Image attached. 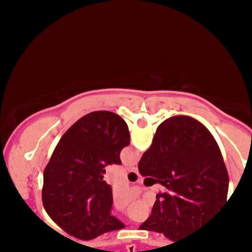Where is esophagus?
I'll use <instances>...</instances> for the list:
<instances>
[{
  "label": "esophagus",
  "mask_w": 252,
  "mask_h": 252,
  "mask_svg": "<svg viewBox=\"0 0 252 252\" xmlns=\"http://www.w3.org/2000/svg\"><path fill=\"white\" fill-rule=\"evenodd\" d=\"M130 172H134V173H136V174H138V169H137V167H129L128 168Z\"/></svg>",
  "instance_id": "obj_1"
}]
</instances>
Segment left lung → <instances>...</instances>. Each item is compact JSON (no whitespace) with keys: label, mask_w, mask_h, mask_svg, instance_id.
I'll return each instance as SVG.
<instances>
[{"label":"left lung","mask_w":252,"mask_h":252,"mask_svg":"<svg viewBox=\"0 0 252 252\" xmlns=\"http://www.w3.org/2000/svg\"><path fill=\"white\" fill-rule=\"evenodd\" d=\"M129 144L128 126L111 111L90 112L60 138L43 170L42 204L66 233L90 241L126 227L110 213L112 189L103 178Z\"/></svg>","instance_id":"left-lung-1"}]
</instances>
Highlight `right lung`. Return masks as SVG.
Segmentation results:
<instances>
[{
    "label": "right lung",
    "mask_w": 252,
    "mask_h": 252,
    "mask_svg": "<svg viewBox=\"0 0 252 252\" xmlns=\"http://www.w3.org/2000/svg\"><path fill=\"white\" fill-rule=\"evenodd\" d=\"M138 170L164 180L167 189L156 195L152 215L138 228L173 242L201 230L230 201L220 149L209 129L189 116H173L158 126Z\"/></svg>",
    "instance_id": "add662e5"
}]
</instances>
